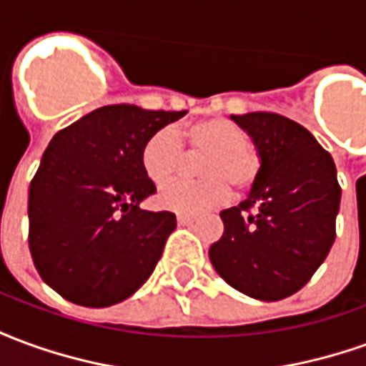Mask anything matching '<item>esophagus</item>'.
<instances>
[{
    "label": "esophagus",
    "mask_w": 366,
    "mask_h": 366,
    "mask_svg": "<svg viewBox=\"0 0 366 366\" xmlns=\"http://www.w3.org/2000/svg\"><path fill=\"white\" fill-rule=\"evenodd\" d=\"M178 225H190L192 222H194V217L192 215H186V214H178Z\"/></svg>",
    "instance_id": "1"
}]
</instances>
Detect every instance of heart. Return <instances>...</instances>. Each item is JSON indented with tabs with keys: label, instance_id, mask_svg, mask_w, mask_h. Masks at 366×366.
<instances>
[{
	"label": "heart",
	"instance_id": "heart-1",
	"mask_svg": "<svg viewBox=\"0 0 366 366\" xmlns=\"http://www.w3.org/2000/svg\"><path fill=\"white\" fill-rule=\"evenodd\" d=\"M192 152H206L198 164L196 182H172L159 192V204L178 214H202L222 206L229 188L249 190L259 176L261 160L247 144L245 129L225 119L209 117L192 123L182 131ZM182 147L170 129L154 131L141 149V167L154 184L168 182L182 167Z\"/></svg>",
	"mask_w": 366,
	"mask_h": 366
}]
</instances>
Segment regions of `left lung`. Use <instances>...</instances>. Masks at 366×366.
<instances>
[{"instance_id": "8db88e82", "label": "left lung", "mask_w": 366, "mask_h": 366, "mask_svg": "<svg viewBox=\"0 0 366 366\" xmlns=\"http://www.w3.org/2000/svg\"><path fill=\"white\" fill-rule=\"evenodd\" d=\"M231 121L251 137L261 170L245 202L219 214L223 235L209 261L235 290L276 302L314 276L335 241L337 170L315 137L284 115L253 112Z\"/></svg>"}]
</instances>
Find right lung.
<instances>
[{"label":"right lung","instance_id":"obj_1","mask_svg":"<svg viewBox=\"0 0 366 366\" xmlns=\"http://www.w3.org/2000/svg\"><path fill=\"white\" fill-rule=\"evenodd\" d=\"M184 115L104 105L51 139L29 188V249L62 298L107 307L149 280L176 215L139 207L157 192L141 149Z\"/></svg>","mask_w":366,"mask_h":366}]
</instances>
